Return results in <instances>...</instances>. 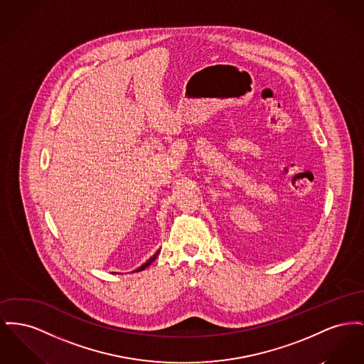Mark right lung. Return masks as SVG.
<instances>
[{"label": "right lung", "instance_id": "1", "mask_svg": "<svg viewBox=\"0 0 364 364\" xmlns=\"http://www.w3.org/2000/svg\"><path fill=\"white\" fill-rule=\"evenodd\" d=\"M158 255H159V250H158V252H156V253H155V255H154V256L151 257L150 259H149V261H147V262H146V264H143V265H141V267H140V268H139V269H136V271H134V272H139V271H143V269H146V268H147V267H149V265H150L151 262H152V261H154V259H155V258H156V257H158Z\"/></svg>", "mask_w": 364, "mask_h": 364}]
</instances>
